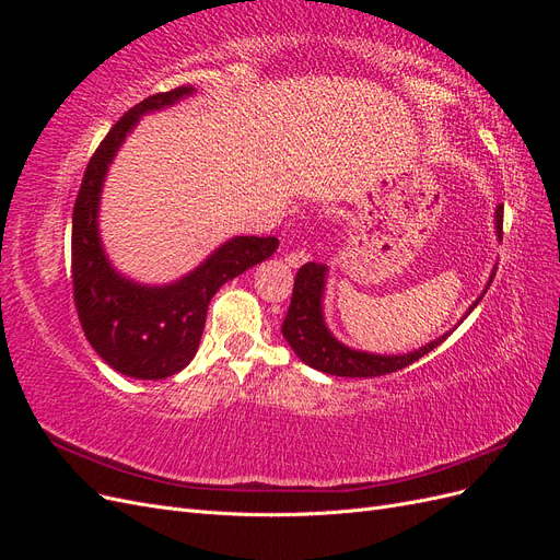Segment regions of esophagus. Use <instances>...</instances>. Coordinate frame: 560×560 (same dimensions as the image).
<instances>
[{
    "label": "esophagus",
    "mask_w": 560,
    "mask_h": 560,
    "mask_svg": "<svg viewBox=\"0 0 560 560\" xmlns=\"http://www.w3.org/2000/svg\"><path fill=\"white\" fill-rule=\"evenodd\" d=\"M311 259V252L306 247H299V249H287L284 254V261L290 264L292 268H299L301 264H306Z\"/></svg>",
    "instance_id": "esophagus-1"
}]
</instances>
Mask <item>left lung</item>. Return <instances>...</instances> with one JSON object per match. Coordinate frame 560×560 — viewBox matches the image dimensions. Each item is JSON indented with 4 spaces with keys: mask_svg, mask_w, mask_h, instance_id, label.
<instances>
[{
    "mask_svg": "<svg viewBox=\"0 0 560 560\" xmlns=\"http://www.w3.org/2000/svg\"><path fill=\"white\" fill-rule=\"evenodd\" d=\"M495 229L502 241V206H498L495 210ZM325 278H327L325 264L308 261L299 268V273L294 278L290 311H287V317L282 322V336L299 354V360L322 371V374L346 376V378H374V376L393 374V371L413 364L416 360L422 358V354H428L436 346H442L451 334L448 331L444 336H439L432 343L406 354H374V352L352 350L341 341H336L325 325V315H322ZM490 282H493V276H490L483 294L488 292ZM481 296L471 303L469 313L477 308Z\"/></svg>",
    "mask_w": 560,
    "mask_h": 560,
    "instance_id": "8db88e82",
    "label": "left lung"
}]
</instances>
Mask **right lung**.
I'll list each match as a JSON object with an SVG mask.
<instances>
[{
  "label": "right lung",
  "instance_id": "right-lung-1",
  "mask_svg": "<svg viewBox=\"0 0 560 560\" xmlns=\"http://www.w3.org/2000/svg\"><path fill=\"white\" fill-rule=\"evenodd\" d=\"M191 93V86H179L149 95L118 118L89 161L72 212V284L81 329L100 358L130 378L159 381L189 364L219 287L278 249L273 235H238L217 247L189 276L163 287L132 282L109 264L97 231L107 167L142 114L171 107Z\"/></svg>",
  "mask_w": 560,
  "mask_h": 560
}]
</instances>
